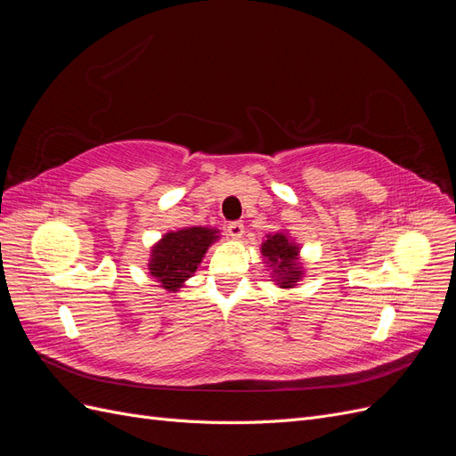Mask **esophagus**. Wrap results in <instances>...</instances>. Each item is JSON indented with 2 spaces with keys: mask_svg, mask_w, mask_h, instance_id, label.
<instances>
[{
  "mask_svg": "<svg viewBox=\"0 0 456 456\" xmlns=\"http://www.w3.org/2000/svg\"><path fill=\"white\" fill-rule=\"evenodd\" d=\"M226 230H228V236H230V238L238 240V238H241V236H243L245 226H243L241 220H233V223H230V224L226 226Z\"/></svg>",
  "mask_w": 456,
  "mask_h": 456,
  "instance_id": "esophagus-1",
  "label": "esophagus"
}]
</instances>
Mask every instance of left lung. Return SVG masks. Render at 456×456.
I'll list each match as a JSON object with an SVG mask.
<instances>
[{
  "mask_svg": "<svg viewBox=\"0 0 456 456\" xmlns=\"http://www.w3.org/2000/svg\"><path fill=\"white\" fill-rule=\"evenodd\" d=\"M262 255L270 262L273 272L278 273L281 287H293L297 280H300V266L297 262L298 247L287 240L283 233H273L262 243Z\"/></svg>",
  "mask_w": 456,
  "mask_h": 456,
  "instance_id": "obj_1",
  "label": "left lung"
}]
</instances>
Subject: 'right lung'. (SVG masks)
Returning a JSON list of instances; mask_svg holds the SVG:
<instances>
[{
  "label": "right lung",
  "mask_w": 456,
  "mask_h": 456,
  "mask_svg": "<svg viewBox=\"0 0 456 456\" xmlns=\"http://www.w3.org/2000/svg\"><path fill=\"white\" fill-rule=\"evenodd\" d=\"M216 230L191 226L178 232H169L167 236L151 249L150 273L167 291H176L178 287L198 270L203 255L216 240Z\"/></svg>",
  "instance_id": "add662e5"
}]
</instances>
